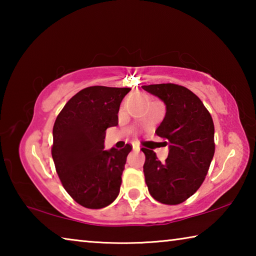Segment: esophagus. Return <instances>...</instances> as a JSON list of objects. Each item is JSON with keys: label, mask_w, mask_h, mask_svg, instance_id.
<instances>
[{"label": "esophagus", "mask_w": 256, "mask_h": 256, "mask_svg": "<svg viewBox=\"0 0 256 256\" xmlns=\"http://www.w3.org/2000/svg\"><path fill=\"white\" fill-rule=\"evenodd\" d=\"M132 148L133 150H140V146H138V144H132Z\"/></svg>", "instance_id": "34e87169"}]
</instances>
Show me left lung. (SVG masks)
<instances>
[{"instance_id":"1","label":"left lung","mask_w":256,"mask_h":256,"mask_svg":"<svg viewBox=\"0 0 256 256\" xmlns=\"http://www.w3.org/2000/svg\"><path fill=\"white\" fill-rule=\"evenodd\" d=\"M166 105L156 133L167 138L170 154L158 160L154 150L142 148L150 196L164 204H180L200 188L214 154V120L196 94L174 84L142 86Z\"/></svg>"}]
</instances>
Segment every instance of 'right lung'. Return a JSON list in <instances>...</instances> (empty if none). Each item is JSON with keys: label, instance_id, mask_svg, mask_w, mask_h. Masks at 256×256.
Listing matches in <instances>:
<instances>
[{"label": "right lung", "instance_id": "right-lung-1", "mask_svg": "<svg viewBox=\"0 0 256 256\" xmlns=\"http://www.w3.org/2000/svg\"><path fill=\"white\" fill-rule=\"evenodd\" d=\"M130 88L94 86L74 94L53 128V157L63 188L89 209L110 206L118 196L126 157L132 150H104L106 130L118 124V110Z\"/></svg>", "mask_w": 256, "mask_h": 256}]
</instances>
